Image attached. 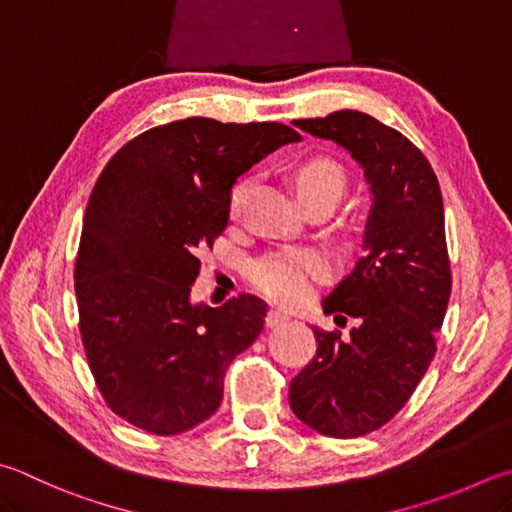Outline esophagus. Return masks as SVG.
<instances>
[{"label":"esophagus","mask_w":512,"mask_h":512,"mask_svg":"<svg viewBox=\"0 0 512 512\" xmlns=\"http://www.w3.org/2000/svg\"><path fill=\"white\" fill-rule=\"evenodd\" d=\"M287 321H289V316L285 312H281V310H269L267 312V325L269 327H278V325H283Z\"/></svg>","instance_id":"obj_1"}]
</instances>
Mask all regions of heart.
<instances>
[{
	"label": "heart",
	"instance_id": "heart-1",
	"mask_svg": "<svg viewBox=\"0 0 512 512\" xmlns=\"http://www.w3.org/2000/svg\"><path fill=\"white\" fill-rule=\"evenodd\" d=\"M294 180L298 194L303 200L316 194H343L345 187V171L330 158H307L294 171ZM249 191V180L243 178L231 187L229 194V211L231 216L240 214L245 205ZM330 272L327 258L316 252V249H301L287 247L276 249L254 260L249 269V281L258 289L260 294L272 298L274 303L281 305H301L312 294V289L318 281Z\"/></svg>",
	"mask_w": 512,
	"mask_h": 512
}]
</instances>
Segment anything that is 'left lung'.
<instances>
[{"instance_id": "8db88e82", "label": "left lung", "mask_w": 512, "mask_h": 512, "mask_svg": "<svg viewBox=\"0 0 512 512\" xmlns=\"http://www.w3.org/2000/svg\"><path fill=\"white\" fill-rule=\"evenodd\" d=\"M294 124L350 151L374 196L363 256L323 298L325 314L352 316L356 327L347 339L312 327L316 354L289 383L298 419L352 439L406 406L435 359L452 287L441 189L428 158L368 113L343 109Z\"/></svg>"}]
</instances>
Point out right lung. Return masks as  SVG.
<instances>
[{"label":"right lung","instance_id":"obj_1","mask_svg":"<svg viewBox=\"0 0 512 512\" xmlns=\"http://www.w3.org/2000/svg\"><path fill=\"white\" fill-rule=\"evenodd\" d=\"M296 140L281 122L187 118L106 162L86 205L75 298L95 385L131 426L180 435L218 410L229 363L263 332L267 305L252 294L191 305L198 254L225 231L240 173Z\"/></svg>","mask_w":512,"mask_h":512}]
</instances>
